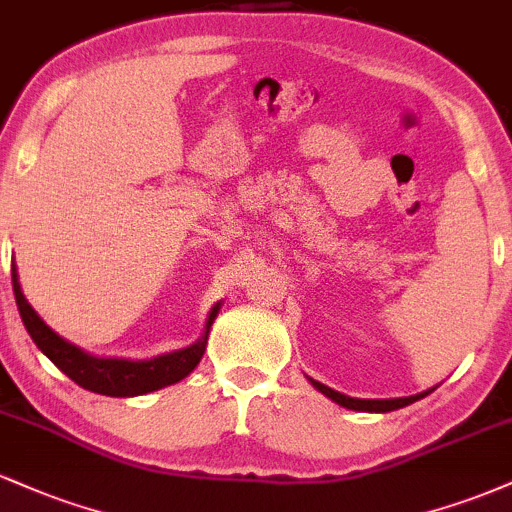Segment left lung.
I'll use <instances>...</instances> for the list:
<instances>
[{
	"label": "left lung",
	"instance_id": "8db88e82",
	"mask_svg": "<svg viewBox=\"0 0 512 512\" xmlns=\"http://www.w3.org/2000/svg\"><path fill=\"white\" fill-rule=\"evenodd\" d=\"M309 381L314 383L316 390H321V393L328 395L333 402L347 407V410H357V412H393V410H400V407H405V405H412L414 400L424 398L426 395V393H422V395H412V398H395V400H357V398H350V395L338 393V390L323 386V383L314 381V378H309Z\"/></svg>",
	"mask_w": 512,
	"mask_h": 512
}]
</instances>
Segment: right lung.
<instances>
[{"label": "right lung", "instance_id": "add662e5", "mask_svg": "<svg viewBox=\"0 0 512 512\" xmlns=\"http://www.w3.org/2000/svg\"><path fill=\"white\" fill-rule=\"evenodd\" d=\"M11 282H14L18 314H21L23 326H26L28 335L33 338L35 345L40 347L42 354L81 388L93 390V393L100 395H112V398H131V395H143L150 393V390H158L170 386V383L182 381V378L186 374H191L194 366L201 362L203 352H206L210 323L218 316V306H215L208 316L203 340L186 347V350L165 354V357L150 359V362L100 359L90 357V354L78 350V347L69 345V342L59 338V335L35 314L33 306H30L26 302V297H23L21 285H18L16 266H11Z\"/></svg>", "mask_w": 512, "mask_h": 512}]
</instances>
